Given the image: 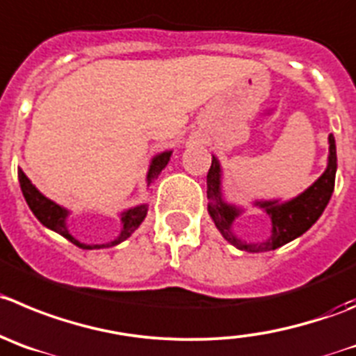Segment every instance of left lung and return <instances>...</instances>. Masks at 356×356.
I'll return each mask as SVG.
<instances>
[{
    "label": "left lung",
    "mask_w": 356,
    "mask_h": 356,
    "mask_svg": "<svg viewBox=\"0 0 356 356\" xmlns=\"http://www.w3.org/2000/svg\"><path fill=\"white\" fill-rule=\"evenodd\" d=\"M328 144H330V147H328L327 170L321 174V177L313 186H309L304 193L288 202H254L257 207L267 212L272 223L270 237L261 242H245L235 237L234 232H232V225L242 214V209L225 202L223 193H221V167H219L218 158L212 156V165L207 174V209L216 228L221 232V235L232 245H235L241 251H249V253L272 251V249L281 248V245L288 244L293 238L305 234L323 214L325 207H327L328 200L334 193L335 170H337L334 135H328Z\"/></svg>",
    "instance_id": "left-lung-1"
}]
</instances>
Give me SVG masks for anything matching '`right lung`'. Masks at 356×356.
Instances as JSON below:
<instances>
[{"label":"right lung","instance_id":"1","mask_svg":"<svg viewBox=\"0 0 356 356\" xmlns=\"http://www.w3.org/2000/svg\"><path fill=\"white\" fill-rule=\"evenodd\" d=\"M170 156L172 151H165V152H159L152 158L151 165H149V172H147V186L161 174V170L167 167V163L170 161ZM19 182H21V189H22V195L26 198V204L29 205L33 214L36 216L40 223L43 227H47L49 230L56 232V234L63 235L65 238H68L72 244L79 245L82 249H99V248H112V245H118L121 244L122 241L129 237L133 232L137 230L140 227V223L144 221V218L147 216V204H142L137 205V207L128 209L121 214V223H122V230L114 241L107 242V244H84V242H79L77 238L73 237L72 234L68 232V227H66V218H68L70 212L66 211L65 207L58 205L56 202L49 200L47 197H43L40 193L38 189L31 184L26 174L22 170H19Z\"/></svg>","mask_w":356,"mask_h":356}]
</instances>
